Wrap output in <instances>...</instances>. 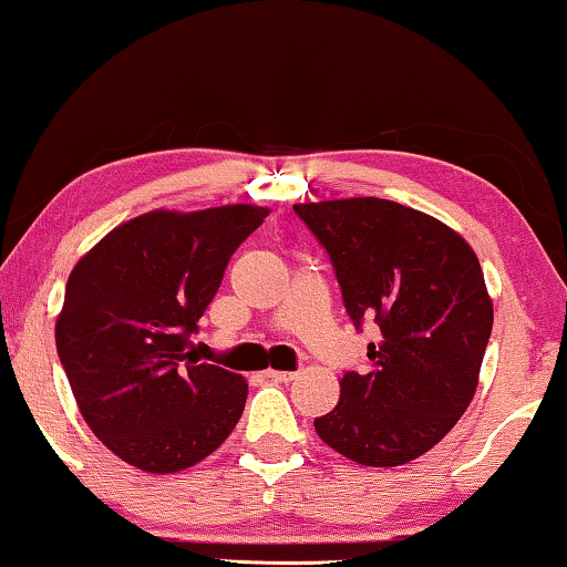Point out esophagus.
<instances>
[{
  "mask_svg": "<svg viewBox=\"0 0 567 567\" xmlns=\"http://www.w3.org/2000/svg\"><path fill=\"white\" fill-rule=\"evenodd\" d=\"M265 374L272 382H290L295 378V372H285V370H267Z\"/></svg>",
  "mask_w": 567,
  "mask_h": 567,
  "instance_id": "1",
  "label": "esophagus"
}]
</instances>
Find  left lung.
<instances>
[{"label":"left lung","instance_id":"8db88e82","mask_svg":"<svg viewBox=\"0 0 567 567\" xmlns=\"http://www.w3.org/2000/svg\"><path fill=\"white\" fill-rule=\"evenodd\" d=\"M329 254L372 370H349L316 434L352 462L395 467L442 442L473 401L493 329L475 251L432 215L380 197L295 205Z\"/></svg>","mask_w":567,"mask_h":567}]
</instances>
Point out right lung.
I'll list each match as a JSON object with an SVG mask.
<instances>
[{
  "mask_svg": "<svg viewBox=\"0 0 567 567\" xmlns=\"http://www.w3.org/2000/svg\"><path fill=\"white\" fill-rule=\"evenodd\" d=\"M267 215L257 205L154 210L110 230L71 269L55 349L84 421L127 465L193 467L241 419L246 380L197 362L189 337Z\"/></svg>",
  "mask_w": 567,
  "mask_h": 567,
  "instance_id": "add662e5",
  "label": "right lung"
}]
</instances>
